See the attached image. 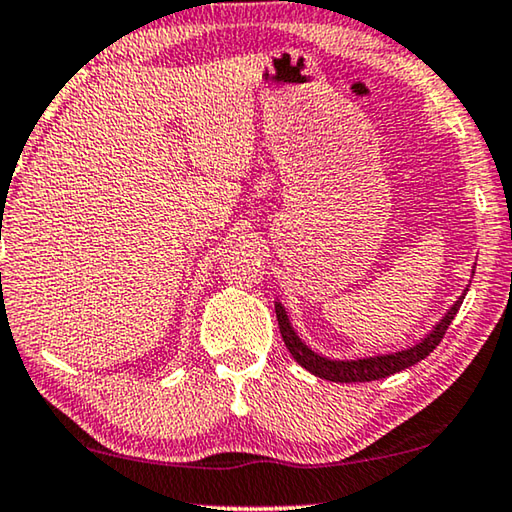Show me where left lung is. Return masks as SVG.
Segmentation results:
<instances>
[{
    "label": "left lung",
    "mask_w": 512,
    "mask_h": 512,
    "mask_svg": "<svg viewBox=\"0 0 512 512\" xmlns=\"http://www.w3.org/2000/svg\"><path fill=\"white\" fill-rule=\"evenodd\" d=\"M469 289H464L467 294ZM464 294L453 303V308L441 317V322L434 326V329L425 335V338L418 342V345L402 349V352H393V354H381V356H365V358H354V361H340V358H329L317 354L315 349H310L305 342L299 338V333L294 331L292 322H289L285 305L276 301V315H278V326L282 333V340L289 349V354L294 356V361L315 375L319 379H329V381H340V384H354V381H375V379H384L391 377L395 372H400L404 368H411L418 361L432 352L434 347L439 345L441 338L448 326L460 310V305L464 301Z\"/></svg>",
    "instance_id": "obj_1"
}]
</instances>
